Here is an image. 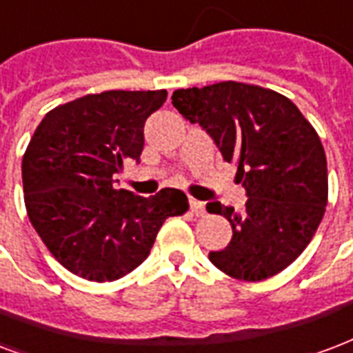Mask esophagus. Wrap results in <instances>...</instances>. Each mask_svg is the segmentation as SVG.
<instances>
[{
	"label": "esophagus",
	"mask_w": 353,
	"mask_h": 353,
	"mask_svg": "<svg viewBox=\"0 0 353 353\" xmlns=\"http://www.w3.org/2000/svg\"><path fill=\"white\" fill-rule=\"evenodd\" d=\"M190 208L195 216H205V205L197 199H190Z\"/></svg>",
	"instance_id": "esophagus-1"
}]
</instances>
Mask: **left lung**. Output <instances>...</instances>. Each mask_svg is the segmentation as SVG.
<instances>
[{"label":"left lung","mask_w":353,"mask_h":353,"mask_svg":"<svg viewBox=\"0 0 353 353\" xmlns=\"http://www.w3.org/2000/svg\"><path fill=\"white\" fill-rule=\"evenodd\" d=\"M173 105L236 163L245 210L212 201L206 210L229 219L227 248L210 262L234 279L262 281L290 266L309 245L327 205V161L320 137L279 92L238 81L179 89Z\"/></svg>","instance_id":"left-lung-1"}]
</instances>
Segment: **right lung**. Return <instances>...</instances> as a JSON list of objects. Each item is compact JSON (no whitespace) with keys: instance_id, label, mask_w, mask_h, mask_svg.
<instances>
[{"instance_id":"add662e5","label":"right lung","mask_w":353,"mask_h":353,"mask_svg":"<svg viewBox=\"0 0 353 353\" xmlns=\"http://www.w3.org/2000/svg\"><path fill=\"white\" fill-rule=\"evenodd\" d=\"M167 91H104L55 108L37 126L22 160L31 225L50 253L83 279H121L150 253L167 217L188 197L165 188L141 197L117 190L123 160L139 161L145 121Z\"/></svg>"}]
</instances>
